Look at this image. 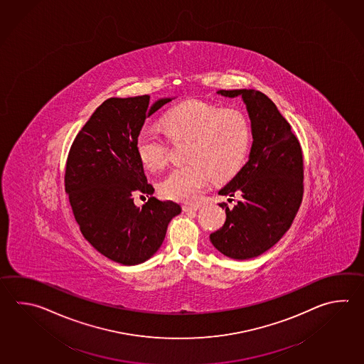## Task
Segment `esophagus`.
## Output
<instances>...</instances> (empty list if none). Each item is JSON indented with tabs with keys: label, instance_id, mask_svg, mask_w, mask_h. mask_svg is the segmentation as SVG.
Here are the masks:
<instances>
[{
	"label": "esophagus",
	"instance_id": "1",
	"mask_svg": "<svg viewBox=\"0 0 364 364\" xmlns=\"http://www.w3.org/2000/svg\"><path fill=\"white\" fill-rule=\"evenodd\" d=\"M200 208V206H198V205H184L183 206L184 211H198Z\"/></svg>",
	"mask_w": 364,
	"mask_h": 364
}]
</instances>
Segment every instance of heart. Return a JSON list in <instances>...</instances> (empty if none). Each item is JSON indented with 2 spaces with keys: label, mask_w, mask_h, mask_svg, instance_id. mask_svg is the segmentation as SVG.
I'll return each mask as SVG.
<instances>
[{
  "label": "heart",
  "mask_w": 364,
  "mask_h": 364,
  "mask_svg": "<svg viewBox=\"0 0 364 364\" xmlns=\"http://www.w3.org/2000/svg\"><path fill=\"white\" fill-rule=\"evenodd\" d=\"M162 126L172 140H188L186 159L161 181L159 191L168 200L194 203L202 197L213 175L230 178L244 164L252 142V126L246 112L200 100L172 107L162 117ZM136 153L144 167L159 171L167 164V141L150 128L136 136Z\"/></svg>",
  "instance_id": "obj_1"
}]
</instances>
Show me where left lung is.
<instances>
[{"mask_svg": "<svg viewBox=\"0 0 364 364\" xmlns=\"http://www.w3.org/2000/svg\"><path fill=\"white\" fill-rule=\"evenodd\" d=\"M224 97H242L252 122L249 161L219 191L232 200L225 223L210 235L211 244L232 259H250L267 252L289 230L304 196V156L290 124L264 93L254 90H218Z\"/></svg>", "mask_w": 364, "mask_h": 364, "instance_id": "8db88e82", "label": "left lung"}]
</instances>
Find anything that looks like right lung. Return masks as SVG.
<instances>
[{
	"mask_svg": "<svg viewBox=\"0 0 364 364\" xmlns=\"http://www.w3.org/2000/svg\"><path fill=\"white\" fill-rule=\"evenodd\" d=\"M173 98L150 105V96L109 98L75 137L67 158L65 186L82 236L106 258L134 266L151 258L168 223L181 213L172 200L150 197L141 208L136 193H154L136 153L145 119Z\"/></svg>",
	"mask_w": 364,
	"mask_h": 364,
	"instance_id": "add662e5",
	"label": "right lung"
}]
</instances>
